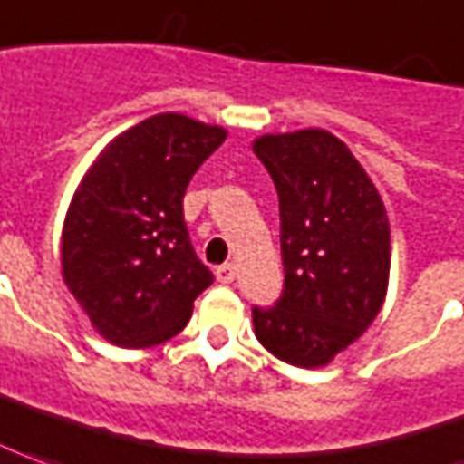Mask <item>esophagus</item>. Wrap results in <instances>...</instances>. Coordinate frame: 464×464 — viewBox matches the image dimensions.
<instances>
[{
  "instance_id": "obj_1",
  "label": "esophagus",
  "mask_w": 464,
  "mask_h": 464,
  "mask_svg": "<svg viewBox=\"0 0 464 464\" xmlns=\"http://www.w3.org/2000/svg\"><path fill=\"white\" fill-rule=\"evenodd\" d=\"M236 274H238L236 264H223V266L216 269V279H218L220 285H231L233 279H236Z\"/></svg>"
}]
</instances>
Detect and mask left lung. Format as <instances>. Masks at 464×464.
I'll list each match as a JSON object with an SVG mask.
<instances>
[{"label": "left lung", "mask_w": 464, "mask_h": 464, "mask_svg": "<svg viewBox=\"0 0 464 464\" xmlns=\"http://www.w3.org/2000/svg\"><path fill=\"white\" fill-rule=\"evenodd\" d=\"M251 150L276 185L285 258V295L254 310V333L279 361L323 368L386 302V206L348 144L324 129L264 134Z\"/></svg>", "instance_id": "obj_1"}]
</instances>
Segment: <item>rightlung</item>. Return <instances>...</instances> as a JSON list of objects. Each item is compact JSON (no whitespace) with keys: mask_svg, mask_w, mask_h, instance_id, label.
<instances>
[{"mask_svg":"<svg viewBox=\"0 0 464 464\" xmlns=\"http://www.w3.org/2000/svg\"><path fill=\"white\" fill-rule=\"evenodd\" d=\"M226 137L223 126L157 113L113 137L78 182L63 220L60 274L111 345L175 338L213 282L192 251L182 198Z\"/></svg>","mask_w":464,"mask_h":464,"instance_id":"add662e5","label":"right lung"}]
</instances>
